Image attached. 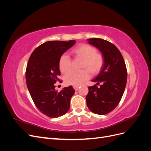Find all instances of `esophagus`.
Segmentation results:
<instances>
[{"mask_svg": "<svg viewBox=\"0 0 151 151\" xmlns=\"http://www.w3.org/2000/svg\"><path fill=\"white\" fill-rule=\"evenodd\" d=\"M73 88H74V89L75 91H77V90L79 89V86H73Z\"/></svg>", "mask_w": 151, "mask_h": 151, "instance_id": "1", "label": "esophagus"}]
</instances>
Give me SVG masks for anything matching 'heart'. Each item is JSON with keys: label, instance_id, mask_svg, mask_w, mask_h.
I'll list each match as a JSON object with an SVG mask.
<instances>
[{"label": "heart", "instance_id": "obj_1", "mask_svg": "<svg viewBox=\"0 0 151 151\" xmlns=\"http://www.w3.org/2000/svg\"><path fill=\"white\" fill-rule=\"evenodd\" d=\"M77 57L83 59L81 68L84 69L79 71L71 70L65 75L64 81L66 84L79 86L89 79L88 71L92 75L98 74L104 65V58L101 54L97 53L94 47L88 44H81L76 47L72 51ZM70 58L63 54L59 60V68L61 72L66 73L70 68Z\"/></svg>", "mask_w": 151, "mask_h": 151}]
</instances>
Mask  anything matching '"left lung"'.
<instances>
[{"label": "left lung", "instance_id": "8db88e82", "mask_svg": "<svg viewBox=\"0 0 151 151\" xmlns=\"http://www.w3.org/2000/svg\"><path fill=\"white\" fill-rule=\"evenodd\" d=\"M88 43L96 47L102 53L104 65L98 76L92 81L96 85L88 87L86 96L87 106L98 115H106L115 109L124 93L127 81L125 63L119 50L101 38L88 39Z\"/></svg>", "mask_w": 151, "mask_h": 151}]
</instances>
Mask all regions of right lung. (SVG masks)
Returning a JSON list of instances; mask_svg holds the SVG:
<instances>
[{"label":"right lung","mask_w":151,"mask_h":151,"mask_svg":"<svg viewBox=\"0 0 151 151\" xmlns=\"http://www.w3.org/2000/svg\"><path fill=\"white\" fill-rule=\"evenodd\" d=\"M76 43V40L49 41L31 53L26 70V81L36 106L50 118L61 116L68 111L75 91L72 86L58 92L55 83L60 75L59 60L63 53Z\"/></svg>","instance_id":"1"}]
</instances>
